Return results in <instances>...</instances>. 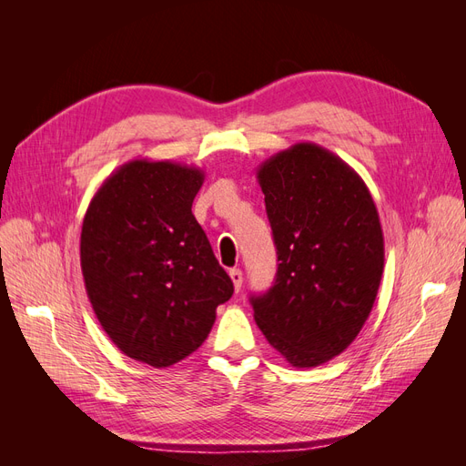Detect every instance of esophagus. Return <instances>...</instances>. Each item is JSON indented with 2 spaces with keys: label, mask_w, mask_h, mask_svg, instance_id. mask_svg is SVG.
<instances>
[{
  "label": "esophagus",
  "mask_w": 466,
  "mask_h": 466,
  "mask_svg": "<svg viewBox=\"0 0 466 466\" xmlns=\"http://www.w3.org/2000/svg\"><path fill=\"white\" fill-rule=\"evenodd\" d=\"M229 276H231L235 291L241 289V286H243V272L238 270V268H233V270H229Z\"/></svg>",
  "instance_id": "esophagus-1"
}]
</instances>
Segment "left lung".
Segmentation results:
<instances>
[{"label":"left lung","mask_w":466,"mask_h":466,"mask_svg":"<svg viewBox=\"0 0 466 466\" xmlns=\"http://www.w3.org/2000/svg\"><path fill=\"white\" fill-rule=\"evenodd\" d=\"M278 250L274 286L250 298L266 340L293 368H317L356 340L385 266L383 229L363 178L311 142L257 171Z\"/></svg>","instance_id":"left-lung-1"}]
</instances>
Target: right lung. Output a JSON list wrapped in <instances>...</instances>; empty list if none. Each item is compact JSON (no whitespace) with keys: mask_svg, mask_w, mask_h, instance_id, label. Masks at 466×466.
<instances>
[{"mask_svg":"<svg viewBox=\"0 0 466 466\" xmlns=\"http://www.w3.org/2000/svg\"><path fill=\"white\" fill-rule=\"evenodd\" d=\"M204 171L173 161L120 165L93 196L81 228V272L116 348L155 370L198 350L233 295L192 202Z\"/></svg>","mask_w":466,"mask_h":466,"instance_id":"1","label":"right lung"}]
</instances>
